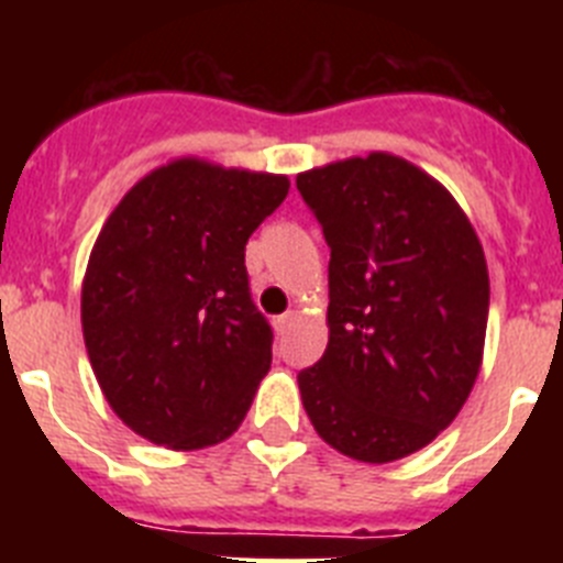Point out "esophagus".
Segmentation results:
<instances>
[{"mask_svg": "<svg viewBox=\"0 0 563 563\" xmlns=\"http://www.w3.org/2000/svg\"><path fill=\"white\" fill-rule=\"evenodd\" d=\"M292 318H296V316H292V312H285V316H276V318H273V330H276L278 335H285V332L290 330Z\"/></svg>", "mask_w": 563, "mask_h": 563, "instance_id": "34e87169", "label": "esophagus"}]
</instances>
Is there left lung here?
I'll return each mask as SVG.
<instances>
[{"instance_id":"left-lung-1","label":"left lung","mask_w":563,"mask_h":563,"mask_svg":"<svg viewBox=\"0 0 563 563\" xmlns=\"http://www.w3.org/2000/svg\"><path fill=\"white\" fill-rule=\"evenodd\" d=\"M330 245V343L298 372L318 437L395 462L449 429L474 389L490 282L449 188L386 152L298 174Z\"/></svg>"}]
</instances>
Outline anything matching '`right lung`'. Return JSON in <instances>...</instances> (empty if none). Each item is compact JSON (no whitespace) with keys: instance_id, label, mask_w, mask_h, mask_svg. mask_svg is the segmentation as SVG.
Segmentation results:
<instances>
[{"instance_id":"right-lung-1","label":"right lung","mask_w":563,"mask_h":563,"mask_svg":"<svg viewBox=\"0 0 563 563\" xmlns=\"http://www.w3.org/2000/svg\"><path fill=\"white\" fill-rule=\"evenodd\" d=\"M290 191L285 174L180 157L109 213L81 287L87 355L112 411L174 451L228 440L273 361L245 245Z\"/></svg>"}]
</instances>
